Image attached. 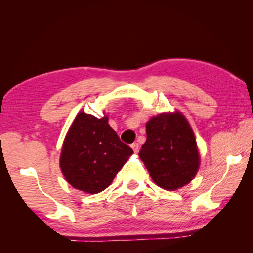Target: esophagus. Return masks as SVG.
Masks as SVG:
<instances>
[{"label": "esophagus", "instance_id": "obj_1", "mask_svg": "<svg viewBox=\"0 0 253 253\" xmlns=\"http://www.w3.org/2000/svg\"><path fill=\"white\" fill-rule=\"evenodd\" d=\"M131 148H132V151H134L135 153H137V152H138V148H139V146H138V144H137V143H134V144H131Z\"/></svg>", "mask_w": 253, "mask_h": 253}]
</instances>
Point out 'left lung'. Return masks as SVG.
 Segmentation results:
<instances>
[{"label": "left lung", "instance_id": "left-lung-1", "mask_svg": "<svg viewBox=\"0 0 253 253\" xmlns=\"http://www.w3.org/2000/svg\"><path fill=\"white\" fill-rule=\"evenodd\" d=\"M146 135L138 155L158 186L175 191L195 177L200 154L184 115L175 111L152 117L146 123Z\"/></svg>", "mask_w": 253, "mask_h": 253}]
</instances>
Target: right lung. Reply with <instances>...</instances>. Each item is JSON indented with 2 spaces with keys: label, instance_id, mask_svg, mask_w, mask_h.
<instances>
[{
  "label": "right lung",
  "instance_id": "obj_1",
  "mask_svg": "<svg viewBox=\"0 0 253 253\" xmlns=\"http://www.w3.org/2000/svg\"><path fill=\"white\" fill-rule=\"evenodd\" d=\"M131 154L109 126L108 117L80 111L63 142L60 169L71 186L96 194L110 185Z\"/></svg>",
  "mask_w": 253,
  "mask_h": 253
}]
</instances>
